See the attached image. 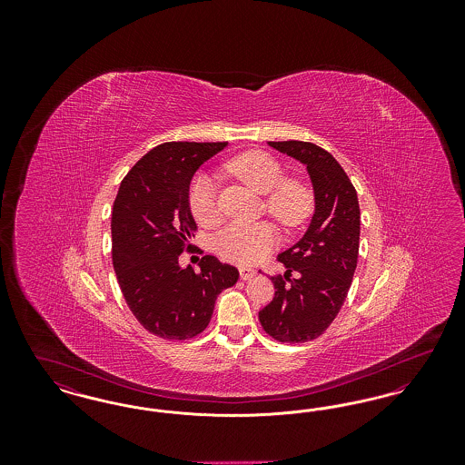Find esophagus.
Instances as JSON below:
<instances>
[{"instance_id": "esophagus-1", "label": "esophagus", "mask_w": 465, "mask_h": 465, "mask_svg": "<svg viewBox=\"0 0 465 465\" xmlns=\"http://www.w3.org/2000/svg\"><path fill=\"white\" fill-rule=\"evenodd\" d=\"M239 272H241V279H242V281H251V279L256 275V270H252V268H249V266H242Z\"/></svg>"}]
</instances>
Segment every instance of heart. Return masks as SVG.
<instances>
[{"label": "heart", "instance_id": "1", "mask_svg": "<svg viewBox=\"0 0 465 465\" xmlns=\"http://www.w3.org/2000/svg\"><path fill=\"white\" fill-rule=\"evenodd\" d=\"M226 169L260 195H266V213L284 228H296L309 218L313 207L309 186L298 179H286L282 165L273 156L247 152L230 160ZM188 202L200 224L213 226L220 222L216 190L209 177H195ZM275 243L277 233L270 223H232L214 237L213 245L223 260L251 265L265 258Z\"/></svg>", "mask_w": 465, "mask_h": 465}]
</instances>
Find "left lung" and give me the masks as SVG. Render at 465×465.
<instances>
[{
	"label": "left lung",
	"mask_w": 465,
	"mask_h": 465,
	"mask_svg": "<svg viewBox=\"0 0 465 465\" xmlns=\"http://www.w3.org/2000/svg\"><path fill=\"white\" fill-rule=\"evenodd\" d=\"M273 150L307 167L313 216L305 235L279 254L286 273L272 277L275 296L260 322L282 343L310 341L328 330L352 284L361 211L355 188L331 153L305 141H268ZM297 277L290 279V273Z\"/></svg>",
	"instance_id": "left-lung-1"
}]
</instances>
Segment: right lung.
<instances>
[{"instance_id":"add662e5","label":"right lung","mask_w":465,"mask_h":465,"mask_svg":"<svg viewBox=\"0 0 465 465\" xmlns=\"http://www.w3.org/2000/svg\"><path fill=\"white\" fill-rule=\"evenodd\" d=\"M228 143H163L124 177L113 203V268L141 326L165 340L203 331L218 294L239 281L235 266L203 256L200 272L179 265L195 220L190 183L200 165ZM190 249V245L186 247Z\"/></svg>"}]
</instances>
